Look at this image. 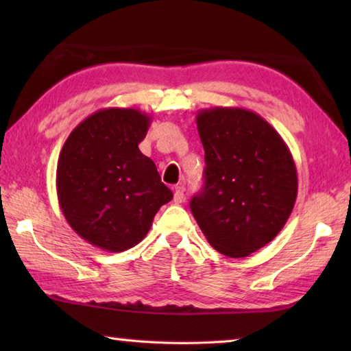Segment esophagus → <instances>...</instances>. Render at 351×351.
Segmentation results:
<instances>
[{
  "label": "esophagus",
  "mask_w": 351,
  "mask_h": 351,
  "mask_svg": "<svg viewBox=\"0 0 351 351\" xmlns=\"http://www.w3.org/2000/svg\"><path fill=\"white\" fill-rule=\"evenodd\" d=\"M173 201L176 204H181L184 201V187L182 186H176L175 193H173Z\"/></svg>",
  "instance_id": "obj_1"
}]
</instances>
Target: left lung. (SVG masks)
<instances>
[{
  "mask_svg": "<svg viewBox=\"0 0 351 351\" xmlns=\"http://www.w3.org/2000/svg\"><path fill=\"white\" fill-rule=\"evenodd\" d=\"M204 187L190 210L226 257H247L280 232L297 198V170L282 136L245 108L201 110Z\"/></svg>",
  "mask_w": 351,
  "mask_h": 351,
  "instance_id": "obj_1",
  "label": "left lung"
}]
</instances>
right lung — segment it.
Returning <instances> with one entry per match:
<instances>
[{
  "instance_id": "obj_1",
  "label": "right lung",
  "mask_w": 351,
  "mask_h": 351,
  "mask_svg": "<svg viewBox=\"0 0 351 351\" xmlns=\"http://www.w3.org/2000/svg\"><path fill=\"white\" fill-rule=\"evenodd\" d=\"M152 119L136 108H104L82 121L60 152L57 197L68 224L108 252L144 240L159 207L173 198L142 154Z\"/></svg>"
}]
</instances>
